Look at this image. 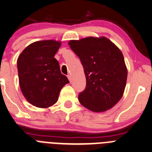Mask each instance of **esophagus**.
Here are the masks:
<instances>
[{
    "mask_svg": "<svg viewBox=\"0 0 152 152\" xmlns=\"http://www.w3.org/2000/svg\"><path fill=\"white\" fill-rule=\"evenodd\" d=\"M67 77H68V78H69V80L71 81V80H72V76H71V75H68Z\"/></svg>",
    "mask_w": 152,
    "mask_h": 152,
    "instance_id": "obj_1",
    "label": "esophagus"
}]
</instances>
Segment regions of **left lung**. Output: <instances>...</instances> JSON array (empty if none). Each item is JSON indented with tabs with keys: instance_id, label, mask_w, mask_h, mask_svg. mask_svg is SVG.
Listing matches in <instances>:
<instances>
[{
	"instance_id": "8db88e82",
	"label": "left lung",
	"mask_w": 152,
	"mask_h": 152,
	"mask_svg": "<svg viewBox=\"0 0 152 152\" xmlns=\"http://www.w3.org/2000/svg\"><path fill=\"white\" fill-rule=\"evenodd\" d=\"M83 66L86 86L78 100L93 112L112 108L122 99L128 70L121 50L106 37H87L69 42Z\"/></svg>"
}]
</instances>
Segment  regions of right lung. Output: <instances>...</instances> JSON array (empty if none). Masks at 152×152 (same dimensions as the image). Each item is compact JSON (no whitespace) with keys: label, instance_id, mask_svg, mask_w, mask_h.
I'll return each mask as SVG.
<instances>
[{"label":"right lung","instance_id":"add662e5","mask_svg":"<svg viewBox=\"0 0 152 152\" xmlns=\"http://www.w3.org/2000/svg\"><path fill=\"white\" fill-rule=\"evenodd\" d=\"M60 45L61 42L55 40L36 42L27 46L17 60L23 95L37 107L47 108L54 104L62 88L69 83L54 58Z\"/></svg>","mask_w":152,"mask_h":152}]
</instances>
